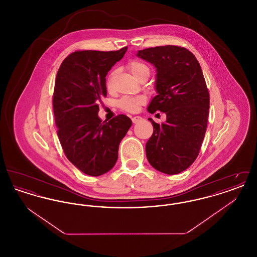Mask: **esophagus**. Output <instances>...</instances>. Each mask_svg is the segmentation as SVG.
<instances>
[{
	"label": "esophagus",
	"mask_w": 257,
	"mask_h": 257,
	"mask_svg": "<svg viewBox=\"0 0 257 257\" xmlns=\"http://www.w3.org/2000/svg\"><path fill=\"white\" fill-rule=\"evenodd\" d=\"M141 119H142L141 116H134V117H132V121H133V123L139 122Z\"/></svg>",
	"instance_id": "34e87169"
}]
</instances>
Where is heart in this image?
I'll return each instance as SVG.
<instances>
[{"mask_svg":"<svg viewBox=\"0 0 257 257\" xmlns=\"http://www.w3.org/2000/svg\"><path fill=\"white\" fill-rule=\"evenodd\" d=\"M128 68L130 70V72L133 74L137 79L140 77V75H142L145 71H149L148 67L145 63L138 61H131L128 65ZM145 101H146V99L144 96L124 97L120 100L119 105H120V107L122 108L123 110L135 111V110H138L140 105L145 103Z\"/></svg>","mask_w":257,"mask_h":257,"instance_id":"obj_1","label":"heart"}]
</instances>
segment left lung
Listing matches in <instances>:
<instances>
[{
	"instance_id": "1",
	"label": "left lung",
	"mask_w": 257,
	"mask_h": 257,
	"mask_svg": "<svg viewBox=\"0 0 257 257\" xmlns=\"http://www.w3.org/2000/svg\"><path fill=\"white\" fill-rule=\"evenodd\" d=\"M137 57L156 69L155 89L147 110L166 112L153 125L146 152L149 164L166 174L187 170L196 159L204 139L209 113V92L199 62L189 50L167 45L140 50Z\"/></svg>"
}]
</instances>
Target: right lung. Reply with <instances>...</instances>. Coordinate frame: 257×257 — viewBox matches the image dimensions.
Masks as SVG:
<instances>
[{"mask_svg": "<svg viewBox=\"0 0 257 257\" xmlns=\"http://www.w3.org/2000/svg\"><path fill=\"white\" fill-rule=\"evenodd\" d=\"M127 49L74 52L57 74L53 109L58 137L67 159L90 176L113 168L119 144L132 125L124 114L109 122L98 116V103L107 95L105 77Z\"/></svg>", "mask_w": 257, "mask_h": 257, "instance_id": "right-lung-1", "label": "right lung"}]
</instances>
